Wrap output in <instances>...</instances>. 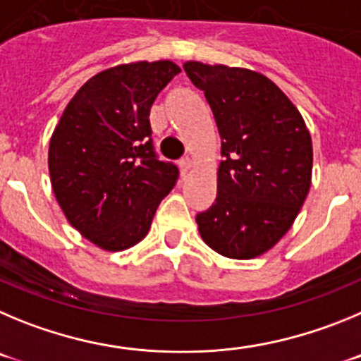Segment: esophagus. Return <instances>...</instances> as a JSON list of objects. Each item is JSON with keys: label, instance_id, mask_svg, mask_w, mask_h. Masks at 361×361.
<instances>
[{"label": "esophagus", "instance_id": "obj_1", "mask_svg": "<svg viewBox=\"0 0 361 361\" xmlns=\"http://www.w3.org/2000/svg\"><path fill=\"white\" fill-rule=\"evenodd\" d=\"M190 167H192V160H190V158H183V160H180L181 176H187L188 171H190Z\"/></svg>", "mask_w": 361, "mask_h": 361}]
</instances>
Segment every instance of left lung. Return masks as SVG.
Here are the masks:
<instances>
[{"instance_id": "1", "label": "left lung", "mask_w": 361, "mask_h": 361, "mask_svg": "<svg viewBox=\"0 0 361 361\" xmlns=\"http://www.w3.org/2000/svg\"><path fill=\"white\" fill-rule=\"evenodd\" d=\"M183 68L210 104L223 157L216 201L196 216L201 239L225 257H259L291 228L310 192L306 122L262 73L197 61Z\"/></svg>"}]
</instances>
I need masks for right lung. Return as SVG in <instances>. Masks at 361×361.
I'll return each mask as SVG.
<instances>
[{"label":"right lung","instance_id":"1","mask_svg":"<svg viewBox=\"0 0 361 361\" xmlns=\"http://www.w3.org/2000/svg\"><path fill=\"white\" fill-rule=\"evenodd\" d=\"M180 66L140 61L109 68L68 102L48 149L57 203L73 228L108 252L128 250L151 228L178 167L158 160L149 113Z\"/></svg>","mask_w":361,"mask_h":361}]
</instances>
